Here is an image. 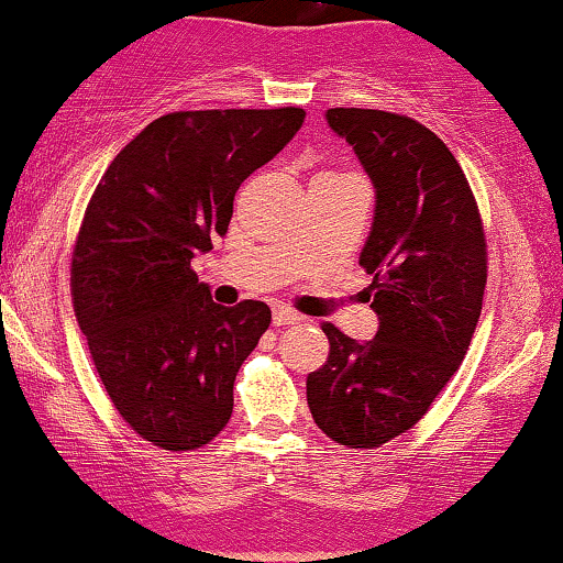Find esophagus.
<instances>
[{
  "instance_id": "esophagus-1",
  "label": "esophagus",
  "mask_w": 563,
  "mask_h": 563,
  "mask_svg": "<svg viewBox=\"0 0 563 563\" xmlns=\"http://www.w3.org/2000/svg\"><path fill=\"white\" fill-rule=\"evenodd\" d=\"M272 320H274L276 328L299 325V322H302V314H297L295 310H289V307H284V305H276L274 312H272Z\"/></svg>"
}]
</instances>
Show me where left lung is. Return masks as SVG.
Masks as SVG:
<instances>
[{"label": "left lung", "instance_id": "obj_1", "mask_svg": "<svg viewBox=\"0 0 563 563\" xmlns=\"http://www.w3.org/2000/svg\"><path fill=\"white\" fill-rule=\"evenodd\" d=\"M333 133L353 145L376 207L358 264L374 276V341L358 343L322 322L330 353L307 376L318 428L345 449H379L430 410L482 314L487 241L459 161L418 120L335 107Z\"/></svg>", "mask_w": 563, "mask_h": 563}]
</instances>
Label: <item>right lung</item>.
<instances>
[{
	"label": "right lung",
	"mask_w": 563,
	"mask_h": 563,
	"mask_svg": "<svg viewBox=\"0 0 563 563\" xmlns=\"http://www.w3.org/2000/svg\"><path fill=\"white\" fill-rule=\"evenodd\" d=\"M305 110L172 112L122 148L91 195L71 258L74 312L112 405L164 451L210 443L272 310L212 302L191 258L225 235L233 199Z\"/></svg>",
	"instance_id": "obj_1"
}]
</instances>
